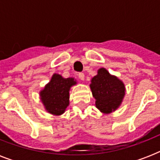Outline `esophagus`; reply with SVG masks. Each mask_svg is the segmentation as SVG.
<instances>
[{"label":"esophagus","mask_w":160,"mask_h":160,"mask_svg":"<svg viewBox=\"0 0 160 160\" xmlns=\"http://www.w3.org/2000/svg\"><path fill=\"white\" fill-rule=\"evenodd\" d=\"M78 77H79V79L81 80H85V75H84V73H79V74H78Z\"/></svg>","instance_id":"esophagus-1"}]
</instances>
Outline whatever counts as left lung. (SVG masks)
I'll list each match as a JSON object with an SVG mask.
<instances>
[{
    "label": "left lung",
    "mask_w": 160,
    "mask_h": 160,
    "mask_svg": "<svg viewBox=\"0 0 160 160\" xmlns=\"http://www.w3.org/2000/svg\"><path fill=\"white\" fill-rule=\"evenodd\" d=\"M90 87L95 106L103 114L115 111L121 105L125 95V86L122 80L110 75L105 68H100L91 79Z\"/></svg>",
    "instance_id": "1"
}]
</instances>
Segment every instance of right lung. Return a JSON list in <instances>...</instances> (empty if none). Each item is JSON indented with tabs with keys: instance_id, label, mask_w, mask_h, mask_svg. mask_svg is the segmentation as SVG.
<instances>
[{
	"instance_id": "right-lung-1",
	"label": "right lung",
	"mask_w": 160,
	"mask_h": 160,
	"mask_svg": "<svg viewBox=\"0 0 160 160\" xmlns=\"http://www.w3.org/2000/svg\"><path fill=\"white\" fill-rule=\"evenodd\" d=\"M76 85L74 78H64L54 74L48 84L40 91V97L45 109L53 115L65 113L70 104V90Z\"/></svg>"
}]
</instances>
